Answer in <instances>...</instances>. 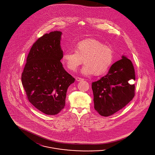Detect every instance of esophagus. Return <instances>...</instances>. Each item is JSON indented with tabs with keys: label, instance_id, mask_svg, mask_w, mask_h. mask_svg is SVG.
Masks as SVG:
<instances>
[{
	"label": "esophagus",
	"instance_id": "34e87169",
	"mask_svg": "<svg viewBox=\"0 0 155 155\" xmlns=\"http://www.w3.org/2000/svg\"><path fill=\"white\" fill-rule=\"evenodd\" d=\"M76 80L77 81H83L84 79H83V78H81L80 77H76Z\"/></svg>",
	"mask_w": 155,
	"mask_h": 155
}]
</instances>
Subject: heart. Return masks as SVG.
Listing matches in <instances>:
<instances>
[{
  "instance_id": "heart-1",
  "label": "heart",
  "mask_w": 155,
  "mask_h": 155,
  "mask_svg": "<svg viewBox=\"0 0 155 155\" xmlns=\"http://www.w3.org/2000/svg\"><path fill=\"white\" fill-rule=\"evenodd\" d=\"M62 62L71 71H75L83 63L84 75H100L107 71L113 59L110 48L95 39H86L74 46V51H67L62 56Z\"/></svg>"
}]
</instances>
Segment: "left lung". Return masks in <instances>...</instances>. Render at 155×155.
<instances>
[{"instance_id":"1","label":"left lung","mask_w":155,"mask_h":155,"mask_svg":"<svg viewBox=\"0 0 155 155\" xmlns=\"http://www.w3.org/2000/svg\"><path fill=\"white\" fill-rule=\"evenodd\" d=\"M135 80L133 63L125 56L114 63L109 72L92 83L94 108L104 117L123 109L135 95V85L128 81Z\"/></svg>"}]
</instances>
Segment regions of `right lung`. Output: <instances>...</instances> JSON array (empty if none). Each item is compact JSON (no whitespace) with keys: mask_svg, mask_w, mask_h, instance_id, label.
<instances>
[{"mask_svg":"<svg viewBox=\"0 0 155 155\" xmlns=\"http://www.w3.org/2000/svg\"><path fill=\"white\" fill-rule=\"evenodd\" d=\"M61 34L54 31L37 40L30 49L21 75L30 103L48 115L57 114L63 109L67 89L75 81L60 62L63 54Z\"/></svg>","mask_w":155,"mask_h":155,"instance_id":"1","label":"right lung"}]
</instances>
